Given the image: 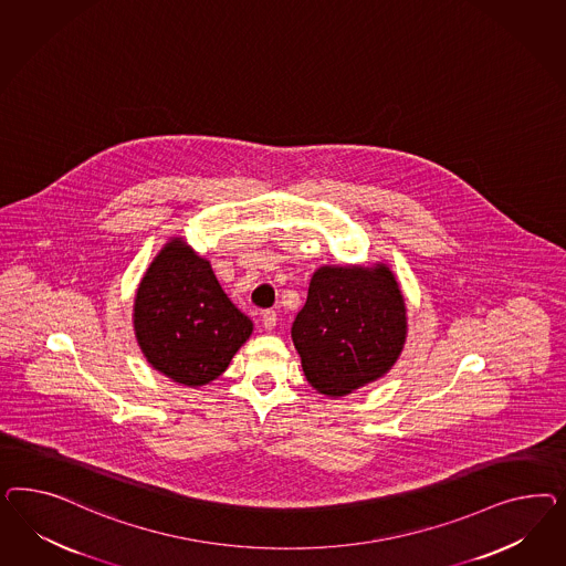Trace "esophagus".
<instances>
[{
  "label": "esophagus",
  "instance_id": "1",
  "mask_svg": "<svg viewBox=\"0 0 566 566\" xmlns=\"http://www.w3.org/2000/svg\"><path fill=\"white\" fill-rule=\"evenodd\" d=\"M261 324H263L265 329H274L275 324H277V313L272 311V308L263 311V313H261Z\"/></svg>",
  "mask_w": 566,
  "mask_h": 566
}]
</instances>
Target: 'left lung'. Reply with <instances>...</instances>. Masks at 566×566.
Returning <instances> with one entry per match:
<instances>
[{
	"label": "left lung",
	"instance_id": "1",
	"mask_svg": "<svg viewBox=\"0 0 566 566\" xmlns=\"http://www.w3.org/2000/svg\"><path fill=\"white\" fill-rule=\"evenodd\" d=\"M407 305L386 263L322 265L292 324V343L319 395H350L386 376L407 343Z\"/></svg>",
	"mask_w": 566,
	"mask_h": 566
}]
</instances>
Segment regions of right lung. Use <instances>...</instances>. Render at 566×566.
Listing matches in <instances>:
<instances>
[{
    "label": "right lung",
    "instance_id": "1",
    "mask_svg": "<svg viewBox=\"0 0 566 566\" xmlns=\"http://www.w3.org/2000/svg\"><path fill=\"white\" fill-rule=\"evenodd\" d=\"M133 326L149 365L189 388L222 376L253 334V322L228 298L211 263L182 237H171L140 277Z\"/></svg>",
    "mask_w": 566,
    "mask_h": 566
}]
</instances>
